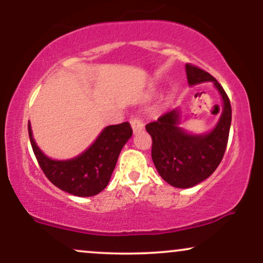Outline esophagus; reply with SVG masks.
I'll list each match as a JSON object with an SVG mask.
<instances>
[{"mask_svg": "<svg viewBox=\"0 0 263 263\" xmlns=\"http://www.w3.org/2000/svg\"><path fill=\"white\" fill-rule=\"evenodd\" d=\"M129 123H131L132 126V129H134V132H138L141 131L142 128L144 127V123L142 120L140 119V116H134L129 119Z\"/></svg>", "mask_w": 263, "mask_h": 263, "instance_id": "esophagus-1", "label": "esophagus"}]
</instances>
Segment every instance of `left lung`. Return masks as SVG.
<instances>
[{
	"label": "left lung",
	"mask_w": 263,
	"mask_h": 263,
	"mask_svg": "<svg viewBox=\"0 0 263 263\" xmlns=\"http://www.w3.org/2000/svg\"><path fill=\"white\" fill-rule=\"evenodd\" d=\"M189 85L213 81L222 99V111L213 131L190 135L179 127V111L163 114L147 123L152 137V159L159 176L176 188H192L206 179L224 157L231 125V105L218 80L198 66L185 65Z\"/></svg>",
	"instance_id": "1"
}]
</instances>
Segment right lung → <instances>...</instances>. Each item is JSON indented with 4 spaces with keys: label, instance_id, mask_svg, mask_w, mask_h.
Segmentation results:
<instances>
[{
    "label": "right lung",
    "instance_id": "1",
    "mask_svg": "<svg viewBox=\"0 0 263 263\" xmlns=\"http://www.w3.org/2000/svg\"><path fill=\"white\" fill-rule=\"evenodd\" d=\"M28 135L42 171L54 185L77 197H92L107 186L120 152L131 138L132 128L128 122L107 126L85 152L66 161L50 159L38 148L31 123Z\"/></svg>",
    "mask_w": 263,
    "mask_h": 263
}]
</instances>
